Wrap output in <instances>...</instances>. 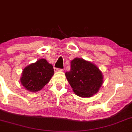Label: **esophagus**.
Wrapping results in <instances>:
<instances>
[{"label": "esophagus", "mask_w": 132, "mask_h": 132, "mask_svg": "<svg viewBox=\"0 0 132 132\" xmlns=\"http://www.w3.org/2000/svg\"><path fill=\"white\" fill-rule=\"evenodd\" d=\"M59 70H60V71H62V69H60V70H59V69H55V72H58V71H59Z\"/></svg>", "instance_id": "34e87169"}]
</instances>
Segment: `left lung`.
Segmentation results:
<instances>
[{"mask_svg": "<svg viewBox=\"0 0 132 132\" xmlns=\"http://www.w3.org/2000/svg\"><path fill=\"white\" fill-rule=\"evenodd\" d=\"M70 65V70L65 75L76 95L89 98L97 93L104 82L99 68L92 62L79 58L73 59Z\"/></svg>", "mask_w": 132, "mask_h": 132, "instance_id": "obj_1", "label": "left lung"}]
</instances>
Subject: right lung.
Masks as SVG:
<instances>
[{"mask_svg":"<svg viewBox=\"0 0 132 132\" xmlns=\"http://www.w3.org/2000/svg\"><path fill=\"white\" fill-rule=\"evenodd\" d=\"M54 75L53 65L46 59H39L24 68L20 78L22 86L30 92L41 90Z\"/></svg>","mask_w":132,"mask_h":132,"instance_id":"right-lung-1","label":"right lung"}]
</instances>
